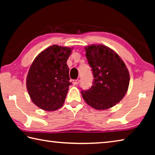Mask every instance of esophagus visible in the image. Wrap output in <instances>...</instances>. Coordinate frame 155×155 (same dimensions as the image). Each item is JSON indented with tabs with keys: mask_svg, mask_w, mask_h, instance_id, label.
Segmentation results:
<instances>
[{
	"mask_svg": "<svg viewBox=\"0 0 155 155\" xmlns=\"http://www.w3.org/2000/svg\"><path fill=\"white\" fill-rule=\"evenodd\" d=\"M79 82H80V80L78 79V78H77V79L73 81V84H74V85H78V84L79 83Z\"/></svg>",
	"mask_w": 155,
	"mask_h": 155,
	"instance_id": "34e87169",
	"label": "esophagus"
}]
</instances>
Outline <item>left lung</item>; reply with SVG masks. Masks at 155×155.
Returning <instances> with one entry per match:
<instances>
[{
	"label": "left lung",
	"mask_w": 155,
	"mask_h": 155,
	"mask_svg": "<svg viewBox=\"0 0 155 155\" xmlns=\"http://www.w3.org/2000/svg\"><path fill=\"white\" fill-rule=\"evenodd\" d=\"M86 57L94 79L91 88L82 90L87 104L97 110L111 108L124 98L129 85V72L122 59L106 46L85 47Z\"/></svg>",
	"instance_id": "1"
}]
</instances>
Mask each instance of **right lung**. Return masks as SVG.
Listing matches in <instances>:
<instances>
[{"mask_svg": "<svg viewBox=\"0 0 155 155\" xmlns=\"http://www.w3.org/2000/svg\"><path fill=\"white\" fill-rule=\"evenodd\" d=\"M72 48L52 45L34 59L28 70L27 88L33 103L45 111L63 106L71 85L67 60Z\"/></svg>", "mask_w": 155, "mask_h": 155, "instance_id": "add662e5", "label": "right lung"}]
</instances>
